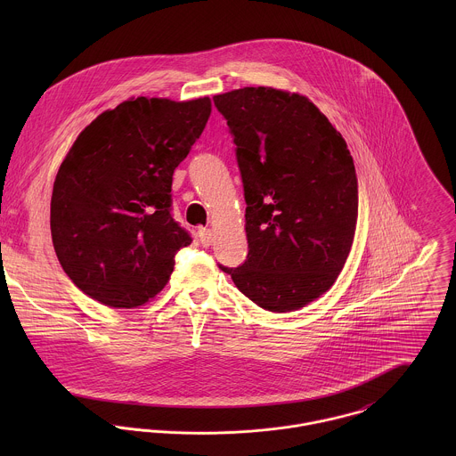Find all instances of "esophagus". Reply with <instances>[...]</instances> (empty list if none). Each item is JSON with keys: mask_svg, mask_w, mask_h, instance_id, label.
<instances>
[{"mask_svg": "<svg viewBox=\"0 0 456 456\" xmlns=\"http://www.w3.org/2000/svg\"><path fill=\"white\" fill-rule=\"evenodd\" d=\"M198 239H200L201 246L208 248V246H212V242H214V233H212V230H208V228H200V230H198Z\"/></svg>", "mask_w": 456, "mask_h": 456, "instance_id": "esophagus-1", "label": "esophagus"}]
</instances>
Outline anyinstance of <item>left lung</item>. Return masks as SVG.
<instances>
[{"mask_svg":"<svg viewBox=\"0 0 456 456\" xmlns=\"http://www.w3.org/2000/svg\"><path fill=\"white\" fill-rule=\"evenodd\" d=\"M237 145L248 260L219 265L261 309L291 313L338 277L358 219V179L342 134L305 96L244 87L214 96Z\"/></svg>","mask_w":456,"mask_h":456,"instance_id":"left-lung-1","label":"left lung"}]
</instances>
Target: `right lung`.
Listing matches in <instances>:
<instances>
[{
    "label": "right lung",
    "instance_id": "add662e5",
    "mask_svg": "<svg viewBox=\"0 0 456 456\" xmlns=\"http://www.w3.org/2000/svg\"><path fill=\"white\" fill-rule=\"evenodd\" d=\"M210 100H126L77 136L53 190L54 251L71 282L109 307L154 298L191 244L172 217V177L205 128Z\"/></svg>",
    "mask_w": 456,
    "mask_h": 456
}]
</instances>
